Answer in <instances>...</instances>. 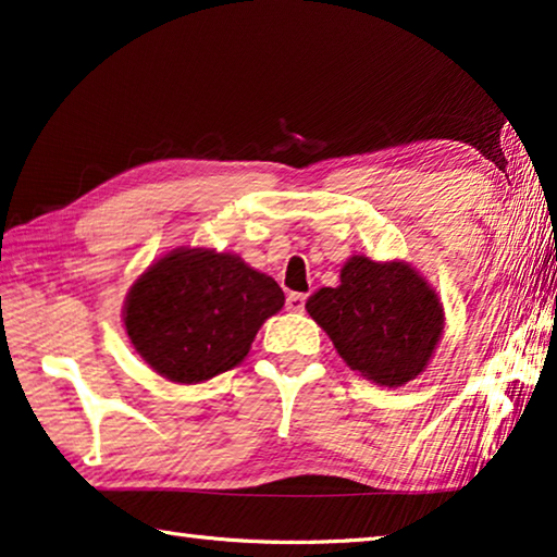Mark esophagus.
Instances as JSON below:
<instances>
[{"label":"esophagus","mask_w":557,"mask_h":557,"mask_svg":"<svg viewBox=\"0 0 557 557\" xmlns=\"http://www.w3.org/2000/svg\"><path fill=\"white\" fill-rule=\"evenodd\" d=\"M305 299H307V295H302V293H289L287 295V310L289 312H302L305 310Z\"/></svg>","instance_id":"34e87169"}]
</instances>
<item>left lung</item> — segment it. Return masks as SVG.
<instances>
[{
    "label": "left lung",
    "instance_id": "8db88e82",
    "mask_svg": "<svg viewBox=\"0 0 557 557\" xmlns=\"http://www.w3.org/2000/svg\"><path fill=\"white\" fill-rule=\"evenodd\" d=\"M305 307L349 369L389 389L426 369L444 332L436 289L404 260L355 255L339 287L317 289Z\"/></svg>",
    "mask_w": 557,
    "mask_h": 557
}]
</instances>
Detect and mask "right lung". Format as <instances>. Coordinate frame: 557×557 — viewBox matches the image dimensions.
<instances>
[{
    "label": "right lung",
    "instance_id": "right-lung-1",
    "mask_svg": "<svg viewBox=\"0 0 557 557\" xmlns=\"http://www.w3.org/2000/svg\"><path fill=\"white\" fill-rule=\"evenodd\" d=\"M285 293L243 258L178 247L156 260L123 302L131 344L175 384H198L240 364Z\"/></svg>",
    "mask_w": 557,
    "mask_h": 557
}]
</instances>
